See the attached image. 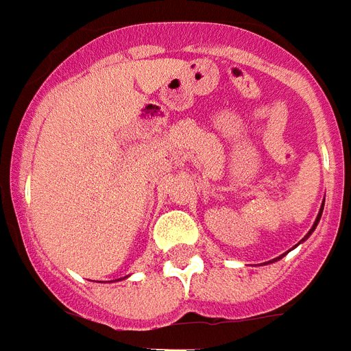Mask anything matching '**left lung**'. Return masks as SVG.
<instances>
[{
	"label": "left lung",
	"instance_id": "1",
	"mask_svg": "<svg viewBox=\"0 0 351 351\" xmlns=\"http://www.w3.org/2000/svg\"><path fill=\"white\" fill-rule=\"evenodd\" d=\"M322 208H324V203H322V206H321V210H319V214H317V219H315V223H313V226H312V230H310V232H308V234H306V235H304V239H306V237H308V235H310V234H312V232H313V230H315V226H317V223H319V219H321V215H322ZM304 239H302V241H304ZM277 259H281V257H277ZM270 263H274V261H270Z\"/></svg>",
	"mask_w": 351,
	"mask_h": 351
}]
</instances>
